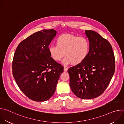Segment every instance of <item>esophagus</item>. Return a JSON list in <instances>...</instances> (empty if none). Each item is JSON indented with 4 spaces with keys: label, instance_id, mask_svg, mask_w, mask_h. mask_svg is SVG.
Instances as JSON below:
<instances>
[{
    "label": "esophagus",
    "instance_id": "obj_1",
    "mask_svg": "<svg viewBox=\"0 0 124 124\" xmlns=\"http://www.w3.org/2000/svg\"><path fill=\"white\" fill-rule=\"evenodd\" d=\"M68 69V68L67 66H64V71H65V72L67 71Z\"/></svg>",
    "mask_w": 124,
    "mask_h": 124
}]
</instances>
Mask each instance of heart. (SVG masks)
Listing matches in <instances>:
<instances>
[{"mask_svg": "<svg viewBox=\"0 0 124 124\" xmlns=\"http://www.w3.org/2000/svg\"><path fill=\"white\" fill-rule=\"evenodd\" d=\"M56 45H51L48 51L52 58L59 62L65 56L63 63L77 65L87 57L90 50V42L85 37L71 34H62L56 39Z\"/></svg>", "mask_w": 124, "mask_h": 124, "instance_id": "heart-1", "label": "heart"}]
</instances>
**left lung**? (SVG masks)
<instances>
[{
  "instance_id": "obj_1",
  "label": "left lung",
  "mask_w": 124,
  "mask_h": 124,
  "mask_svg": "<svg viewBox=\"0 0 124 124\" xmlns=\"http://www.w3.org/2000/svg\"><path fill=\"white\" fill-rule=\"evenodd\" d=\"M90 50L82 62L68 70L73 93L82 99H92L106 90L115 72V61L112 46L99 33L85 31Z\"/></svg>"
}]
</instances>
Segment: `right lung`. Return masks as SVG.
<instances>
[{
	"instance_id": "add662e5",
	"label": "right lung",
	"mask_w": 124,
	"mask_h": 124,
	"mask_svg": "<svg viewBox=\"0 0 124 124\" xmlns=\"http://www.w3.org/2000/svg\"><path fill=\"white\" fill-rule=\"evenodd\" d=\"M56 33L53 29L33 33L19 44L14 55L13 77L22 92L35 101L52 97L63 71V66L51 57L48 51Z\"/></svg>"
}]
</instances>
